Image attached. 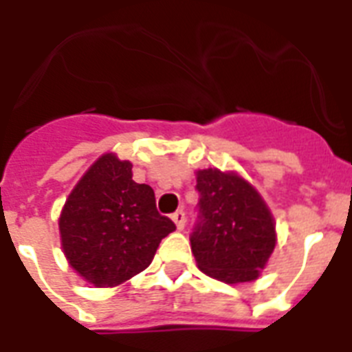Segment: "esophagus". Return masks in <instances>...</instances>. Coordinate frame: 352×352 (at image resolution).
<instances>
[{
    "label": "esophagus",
    "instance_id": "1",
    "mask_svg": "<svg viewBox=\"0 0 352 352\" xmlns=\"http://www.w3.org/2000/svg\"><path fill=\"white\" fill-rule=\"evenodd\" d=\"M171 220L175 221V226L179 231H182L186 226V212L182 211V209H179V211H175L173 214H171Z\"/></svg>",
    "mask_w": 352,
    "mask_h": 352
}]
</instances>
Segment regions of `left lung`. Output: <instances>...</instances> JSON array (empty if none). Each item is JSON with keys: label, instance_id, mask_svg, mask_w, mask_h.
Returning <instances> with one entry per match:
<instances>
[{"label": "left lung", "instance_id": "obj_1", "mask_svg": "<svg viewBox=\"0 0 352 352\" xmlns=\"http://www.w3.org/2000/svg\"><path fill=\"white\" fill-rule=\"evenodd\" d=\"M197 191L190 241L199 268L229 285L254 281L276 247L267 204L241 177L217 168L197 173Z\"/></svg>", "mask_w": 352, "mask_h": 352}]
</instances>
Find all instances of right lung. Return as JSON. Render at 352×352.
I'll return each mask as SVG.
<instances>
[{
  "label": "right lung",
  "instance_id": "1",
  "mask_svg": "<svg viewBox=\"0 0 352 352\" xmlns=\"http://www.w3.org/2000/svg\"><path fill=\"white\" fill-rule=\"evenodd\" d=\"M67 261L94 286H116L152 263L175 223L159 214L148 184L132 181V164L105 153L71 191L60 220Z\"/></svg>",
  "mask_w": 352,
  "mask_h": 352
}]
</instances>
